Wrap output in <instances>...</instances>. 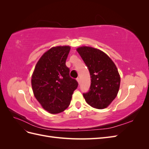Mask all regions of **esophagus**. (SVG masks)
Instances as JSON below:
<instances>
[{"mask_svg": "<svg viewBox=\"0 0 149 149\" xmlns=\"http://www.w3.org/2000/svg\"><path fill=\"white\" fill-rule=\"evenodd\" d=\"M76 80H77V81L78 82V83L80 84V79H79V78H76Z\"/></svg>", "mask_w": 149, "mask_h": 149, "instance_id": "34e87169", "label": "esophagus"}]
</instances>
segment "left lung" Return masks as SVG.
Returning <instances> with one entry per match:
<instances>
[{
  "label": "left lung",
  "mask_w": 149,
  "mask_h": 149,
  "mask_svg": "<svg viewBox=\"0 0 149 149\" xmlns=\"http://www.w3.org/2000/svg\"><path fill=\"white\" fill-rule=\"evenodd\" d=\"M77 52L88 67L91 86L83 96L89 105L104 109L112 102L118 93L120 78L117 67L105 53L89 47L77 48Z\"/></svg>",
  "instance_id": "left-lung-1"
}]
</instances>
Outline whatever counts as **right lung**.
I'll return each instance as SVG.
<instances>
[{"label": "right lung", "mask_w": 149, "mask_h": 149, "mask_svg": "<svg viewBox=\"0 0 149 149\" xmlns=\"http://www.w3.org/2000/svg\"><path fill=\"white\" fill-rule=\"evenodd\" d=\"M69 46L53 47L45 53L35 66L31 76L34 96L44 109L58 114L69 106L78 83L70 76L66 65Z\"/></svg>", "instance_id": "1"}]
</instances>
